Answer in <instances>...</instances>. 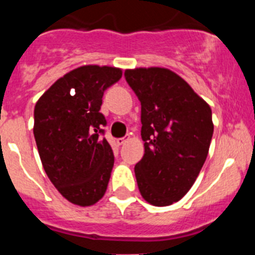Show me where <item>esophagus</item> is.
<instances>
[{
  "label": "esophagus",
  "instance_id": "34e87169",
  "mask_svg": "<svg viewBox=\"0 0 255 255\" xmlns=\"http://www.w3.org/2000/svg\"><path fill=\"white\" fill-rule=\"evenodd\" d=\"M128 140H129V136H126V138H119L117 139V144H119V145H123V144H125Z\"/></svg>",
  "mask_w": 255,
  "mask_h": 255
}]
</instances>
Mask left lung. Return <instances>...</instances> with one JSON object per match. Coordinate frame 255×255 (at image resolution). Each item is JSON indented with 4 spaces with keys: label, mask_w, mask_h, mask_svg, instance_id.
Listing matches in <instances>:
<instances>
[{
    "label": "left lung",
    "mask_w": 255,
    "mask_h": 255,
    "mask_svg": "<svg viewBox=\"0 0 255 255\" xmlns=\"http://www.w3.org/2000/svg\"><path fill=\"white\" fill-rule=\"evenodd\" d=\"M125 79L141 105L144 155L134 168L139 191L153 206H170L190 190L206 162L211 107L168 69L126 70Z\"/></svg>",
    "instance_id": "left-lung-1"
}]
</instances>
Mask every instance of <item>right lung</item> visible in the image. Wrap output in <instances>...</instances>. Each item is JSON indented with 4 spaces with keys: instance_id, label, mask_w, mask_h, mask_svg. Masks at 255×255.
<instances>
[{
    "instance_id": "1",
    "label": "right lung",
    "mask_w": 255,
    "mask_h": 255,
    "mask_svg": "<svg viewBox=\"0 0 255 255\" xmlns=\"http://www.w3.org/2000/svg\"><path fill=\"white\" fill-rule=\"evenodd\" d=\"M121 69L85 65L52 84L34 108V138L47 176L73 204L93 206L105 195L114 167L100 112L105 91Z\"/></svg>"
}]
</instances>
